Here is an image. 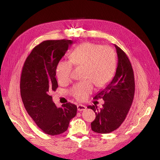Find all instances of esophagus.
Listing matches in <instances>:
<instances>
[{"mask_svg": "<svg viewBox=\"0 0 160 160\" xmlns=\"http://www.w3.org/2000/svg\"><path fill=\"white\" fill-rule=\"evenodd\" d=\"M77 108H78V111H84L86 109V106L82 105V104H78L77 105Z\"/></svg>", "mask_w": 160, "mask_h": 160, "instance_id": "esophagus-1", "label": "esophagus"}]
</instances>
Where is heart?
I'll return each mask as SVG.
<instances>
[{
	"label": "heart",
	"mask_w": 160,
	"mask_h": 160,
	"mask_svg": "<svg viewBox=\"0 0 160 160\" xmlns=\"http://www.w3.org/2000/svg\"><path fill=\"white\" fill-rule=\"evenodd\" d=\"M70 60L60 61L56 68V76L60 83L69 82L72 77L73 64L84 66L85 80L75 84L70 90L71 95L78 101L85 100L94 90L105 86L112 79L117 67L114 50L107 45L101 46L91 42L82 43L71 52Z\"/></svg>",
	"instance_id": "obj_1"
}]
</instances>
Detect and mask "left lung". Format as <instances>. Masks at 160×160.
Returning <instances> with one entry per match:
<instances>
[{
  "label": "left lung",
  "mask_w": 160,
  "mask_h": 160,
  "mask_svg": "<svg viewBox=\"0 0 160 160\" xmlns=\"http://www.w3.org/2000/svg\"><path fill=\"white\" fill-rule=\"evenodd\" d=\"M118 55L116 73L112 81L99 92L94 99L104 101L102 108L88 106L96 114L91 123L92 130L99 133H108L117 129L125 120L133 102L135 92L133 71L127 54L115 44Z\"/></svg>",
  "instance_id": "left-lung-1"
}]
</instances>
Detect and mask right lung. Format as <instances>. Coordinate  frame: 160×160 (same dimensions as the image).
<instances>
[{"instance_id": "obj_1", "label": "right lung", "mask_w": 160, "mask_h": 160, "mask_svg": "<svg viewBox=\"0 0 160 160\" xmlns=\"http://www.w3.org/2000/svg\"><path fill=\"white\" fill-rule=\"evenodd\" d=\"M72 43L66 39L42 42L33 49L22 69L20 93L24 106L37 125L51 135L66 131L77 115L76 105L68 102L58 108L50 96L58 87L57 66Z\"/></svg>"}]
</instances>
